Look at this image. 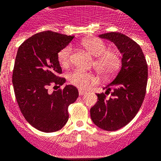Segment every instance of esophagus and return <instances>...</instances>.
<instances>
[{"label":"esophagus","mask_w":161,"mask_h":161,"mask_svg":"<svg viewBox=\"0 0 161 161\" xmlns=\"http://www.w3.org/2000/svg\"><path fill=\"white\" fill-rule=\"evenodd\" d=\"M86 94V92L84 91H82V90H79V96H83V95Z\"/></svg>","instance_id":"34e87169"}]
</instances>
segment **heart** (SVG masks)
<instances>
[{"mask_svg":"<svg viewBox=\"0 0 161 161\" xmlns=\"http://www.w3.org/2000/svg\"><path fill=\"white\" fill-rule=\"evenodd\" d=\"M82 47L89 53L96 57L93 61L95 69L104 77L111 76L119 69L121 65V55L119 52L114 49H108L107 44L103 40L98 38L84 39L81 42ZM72 53L71 46L61 48L57 54L58 61L62 66H67L69 64ZM68 81L70 84L82 90L88 89L96 82V78L92 74L75 70L69 74Z\"/></svg>","mask_w":161,"mask_h":161,"instance_id":"b5f03b06","label":"heart"}]
</instances>
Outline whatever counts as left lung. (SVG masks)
Listing matches in <instances>:
<instances>
[{
	"label": "left lung",
	"instance_id": "1",
	"mask_svg": "<svg viewBox=\"0 0 161 161\" xmlns=\"http://www.w3.org/2000/svg\"><path fill=\"white\" fill-rule=\"evenodd\" d=\"M99 36L114 43L122 58L121 69L105 86L106 92L97 94L98 101L91 108V118L100 129L115 131L126 125L142 105L146 94L147 65L140 46L128 36L118 32Z\"/></svg>",
	"mask_w": 161,
	"mask_h": 161
}]
</instances>
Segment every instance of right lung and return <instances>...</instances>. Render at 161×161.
Returning <instances> with one entry per match:
<instances>
[{"mask_svg":"<svg viewBox=\"0 0 161 161\" xmlns=\"http://www.w3.org/2000/svg\"><path fill=\"white\" fill-rule=\"evenodd\" d=\"M74 36L57 32H40L19 46L13 71V86L22 115L30 125L45 133L61 130L69 119L68 106L79 97L72 85L47 92L50 85L62 86L64 78L57 54Z\"/></svg>","mask_w":161,"mask_h":161,"instance_id":"add662e5","label":"right lung"}]
</instances>
